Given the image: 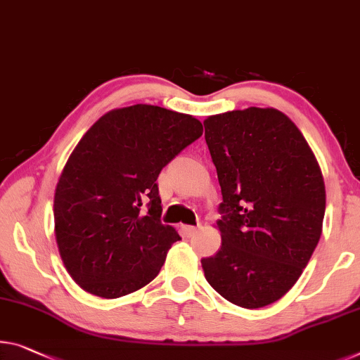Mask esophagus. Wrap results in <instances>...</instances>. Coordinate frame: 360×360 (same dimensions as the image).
Here are the masks:
<instances>
[{
  "mask_svg": "<svg viewBox=\"0 0 360 360\" xmlns=\"http://www.w3.org/2000/svg\"><path fill=\"white\" fill-rule=\"evenodd\" d=\"M200 226H189V224H186V226H182V233H184L187 238H191V236H194L197 233V229Z\"/></svg>",
  "mask_w": 360,
  "mask_h": 360,
  "instance_id": "obj_1",
  "label": "esophagus"
}]
</instances>
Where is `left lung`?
<instances>
[{
    "mask_svg": "<svg viewBox=\"0 0 360 360\" xmlns=\"http://www.w3.org/2000/svg\"><path fill=\"white\" fill-rule=\"evenodd\" d=\"M203 126L223 195L221 249L202 259L203 273L229 302L265 307L296 284L317 248L323 176L296 124L275 108L223 112Z\"/></svg>",
    "mask_w": 360,
    "mask_h": 360,
    "instance_id": "obj_1",
    "label": "left lung"
}]
</instances>
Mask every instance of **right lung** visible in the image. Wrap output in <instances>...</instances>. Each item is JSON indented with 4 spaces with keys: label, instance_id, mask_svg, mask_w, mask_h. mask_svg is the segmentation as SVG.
<instances>
[{
    "label": "right lung",
    "instance_id": "obj_1",
    "mask_svg": "<svg viewBox=\"0 0 360 360\" xmlns=\"http://www.w3.org/2000/svg\"><path fill=\"white\" fill-rule=\"evenodd\" d=\"M202 122L153 105L101 116L64 166L55 192V234L64 266L84 291L116 299L158 275L171 244L158 174L202 136Z\"/></svg>",
    "mask_w": 360,
    "mask_h": 360
}]
</instances>
